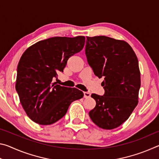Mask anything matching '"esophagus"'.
Here are the masks:
<instances>
[{
    "mask_svg": "<svg viewBox=\"0 0 159 159\" xmlns=\"http://www.w3.org/2000/svg\"><path fill=\"white\" fill-rule=\"evenodd\" d=\"M90 97V93L89 92H84V98H89Z\"/></svg>",
    "mask_w": 159,
    "mask_h": 159,
    "instance_id": "34e87169",
    "label": "esophagus"
}]
</instances>
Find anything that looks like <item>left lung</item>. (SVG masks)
Segmentation results:
<instances>
[{"instance_id": "8db88e82", "label": "left lung", "mask_w": 159, "mask_h": 159, "mask_svg": "<svg viewBox=\"0 0 159 159\" xmlns=\"http://www.w3.org/2000/svg\"><path fill=\"white\" fill-rule=\"evenodd\" d=\"M85 55L88 64L98 78L104 77L105 93L92 94L96 101L89 112L98 127L112 130L130 117L138 104L140 71L138 57L127 42L99 36H87Z\"/></svg>"}]
</instances>
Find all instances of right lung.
<instances>
[{"label":"right lung","instance_id":"1","mask_svg":"<svg viewBox=\"0 0 159 159\" xmlns=\"http://www.w3.org/2000/svg\"><path fill=\"white\" fill-rule=\"evenodd\" d=\"M85 38L52 37L29 47L18 63L15 88L26 115L40 125L61 119L71 102L81 99L77 88L56 85L52 79L63 71L68 59L84 47Z\"/></svg>","mask_w":159,"mask_h":159}]
</instances>
